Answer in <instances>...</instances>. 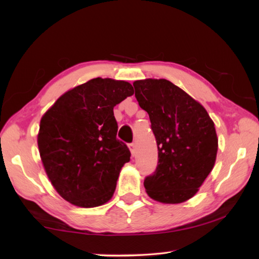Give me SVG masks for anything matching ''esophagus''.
<instances>
[{"label":"esophagus","instance_id":"obj_1","mask_svg":"<svg viewBox=\"0 0 259 259\" xmlns=\"http://www.w3.org/2000/svg\"><path fill=\"white\" fill-rule=\"evenodd\" d=\"M129 148H130L131 154H133V156H135V154H136V144L135 143L129 144Z\"/></svg>","mask_w":259,"mask_h":259}]
</instances>
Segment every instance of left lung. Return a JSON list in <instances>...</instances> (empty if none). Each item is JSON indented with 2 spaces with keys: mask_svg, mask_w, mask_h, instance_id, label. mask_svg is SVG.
<instances>
[{
  "mask_svg": "<svg viewBox=\"0 0 259 259\" xmlns=\"http://www.w3.org/2000/svg\"><path fill=\"white\" fill-rule=\"evenodd\" d=\"M134 87L157 145L156 169L144 181L146 193L162 203H182L195 195L213 168V122L202 105L168 80L146 78Z\"/></svg>",
  "mask_w": 259,
  "mask_h": 259,
  "instance_id": "8db88e82",
  "label": "left lung"
}]
</instances>
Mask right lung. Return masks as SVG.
I'll list each match as a JSON object with an SVG mask.
<instances>
[{
    "label": "right lung",
    "mask_w": 259,
    "mask_h": 259,
    "mask_svg": "<svg viewBox=\"0 0 259 259\" xmlns=\"http://www.w3.org/2000/svg\"><path fill=\"white\" fill-rule=\"evenodd\" d=\"M134 95L129 82L96 77L65 93L40 122L37 145L52 186L82 208L106 203L130 151L116 138L113 108Z\"/></svg>",
    "instance_id": "obj_1"
}]
</instances>
